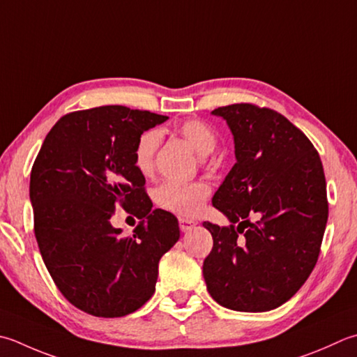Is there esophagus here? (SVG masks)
I'll list each match as a JSON object with an SVG mask.
<instances>
[{"instance_id":"34e87169","label":"esophagus","mask_w":357,"mask_h":357,"mask_svg":"<svg viewBox=\"0 0 357 357\" xmlns=\"http://www.w3.org/2000/svg\"><path fill=\"white\" fill-rule=\"evenodd\" d=\"M195 226H197V222H195L193 220H188V218H179V227L183 232H190L192 229H195Z\"/></svg>"}]
</instances>
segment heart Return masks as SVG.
I'll return each mask as SVG.
<instances>
[{
    "label": "heart",
    "mask_w": 357,
    "mask_h": 357,
    "mask_svg": "<svg viewBox=\"0 0 357 357\" xmlns=\"http://www.w3.org/2000/svg\"><path fill=\"white\" fill-rule=\"evenodd\" d=\"M178 132L185 141L193 146V150L199 156H207L215 150L216 135L211 125L193 119V121L183 122L178 127ZM160 142V135L158 130L144 131L137 137L132 153L135 167L141 174H150L155 167V156ZM211 193V187L204 181L195 183H178V181H165L155 190L156 204L167 212L176 213L181 216L197 215Z\"/></svg>",
    "instance_id": "heart-1"
}]
</instances>
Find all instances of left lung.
Masks as SVG:
<instances>
[{
	"label": "left lung",
	"instance_id": "8db88e82",
	"mask_svg": "<svg viewBox=\"0 0 357 357\" xmlns=\"http://www.w3.org/2000/svg\"><path fill=\"white\" fill-rule=\"evenodd\" d=\"M212 114L232 132L236 162L212 198L232 225L202 222L213 238L202 275L225 308L275 310L317 263L328 220L322 160L310 139L275 111L236 103Z\"/></svg>",
	"mask_w": 357,
	"mask_h": 357
}]
</instances>
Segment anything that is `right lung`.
<instances>
[{
	"label": "right lung",
	"mask_w": 357,
	"mask_h": 357,
	"mask_svg": "<svg viewBox=\"0 0 357 357\" xmlns=\"http://www.w3.org/2000/svg\"><path fill=\"white\" fill-rule=\"evenodd\" d=\"M167 116L107 105L63 116L31 172L29 198L40 254L77 308L122 317L149 300L159 260L179 240L176 216L151 208L132 160L137 137ZM136 214L131 237L110 225L115 206Z\"/></svg>",
	"instance_id": "1"
}]
</instances>
